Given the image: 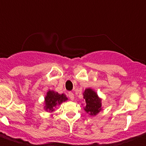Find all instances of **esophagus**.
<instances>
[{"label": "esophagus", "instance_id": "34e87169", "mask_svg": "<svg viewBox=\"0 0 146 146\" xmlns=\"http://www.w3.org/2000/svg\"><path fill=\"white\" fill-rule=\"evenodd\" d=\"M68 97L70 98V99L71 100V101H73V100H74V95H73V92H68Z\"/></svg>", "mask_w": 146, "mask_h": 146}]
</instances>
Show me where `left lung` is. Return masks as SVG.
<instances>
[{"label":"left lung","instance_id":"8db88e82","mask_svg":"<svg viewBox=\"0 0 146 146\" xmlns=\"http://www.w3.org/2000/svg\"><path fill=\"white\" fill-rule=\"evenodd\" d=\"M84 101L85 102L84 111L90 115L96 116L102 110L101 98L98 97L95 90L91 88L85 89L83 92Z\"/></svg>","mask_w":146,"mask_h":146}]
</instances>
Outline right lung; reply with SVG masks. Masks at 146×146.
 <instances>
[{"instance_id":"obj_1","label":"right lung","mask_w":146,"mask_h":146,"mask_svg":"<svg viewBox=\"0 0 146 146\" xmlns=\"http://www.w3.org/2000/svg\"><path fill=\"white\" fill-rule=\"evenodd\" d=\"M66 101H68V98L63 93L59 94L54 90H48L45 97L44 109L45 111L52 112L55 110L56 106Z\"/></svg>"}]
</instances>
